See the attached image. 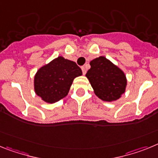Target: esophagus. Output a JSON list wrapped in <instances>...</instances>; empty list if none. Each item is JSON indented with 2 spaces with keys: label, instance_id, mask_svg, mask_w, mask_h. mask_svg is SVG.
<instances>
[{
  "label": "esophagus",
  "instance_id": "obj_1",
  "mask_svg": "<svg viewBox=\"0 0 158 158\" xmlns=\"http://www.w3.org/2000/svg\"><path fill=\"white\" fill-rule=\"evenodd\" d=\"M82 71H83V75H85L86 74V72H87V69H86V66H83L82 67Z\"/></svg>",
  "mask_w": 158,
  "mask_h": 158
}]
</instances>
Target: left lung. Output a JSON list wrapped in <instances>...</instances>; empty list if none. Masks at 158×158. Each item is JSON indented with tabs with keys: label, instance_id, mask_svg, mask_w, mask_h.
I'll list each match as a JSON object with an SVG mask.
<instances>
[{
	"label": "left lung",
	"instance_id": "1",
	"mask_svg": "<svg viewBox=\"0 0 158 158\" xmlns=\"http://www.w3.org/2000/svg\"><path fill=\"white\" fill-rule=\"evenodd\" d=\"M90 65L86 77L95 95L105 102L119 99L126 91L127 85L124 71L105 56L94 59Z\"/></svg>",
	"mask_w": 158,
	"mask_h": 158
}]
</instances>
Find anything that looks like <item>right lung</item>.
Segmentation results:
<instances>
[{
	"instance_id": "right-lung-1",
	"label": "right lung",
	"mask_w": 158,
	"mask_h": 158,
	"mask_svg": "<svg viewBox=\"0 0 158 158\" xmlns=\"http://www.w3.org/2000/svg\"><path fill=\"white\" fill-rule=\"evenodd\" d=\"M82 75L75 62L59 56L39 68L34 76V90L44 102L54 103L68 95L74 79Z\"/></svg>"
}]
</instances>
